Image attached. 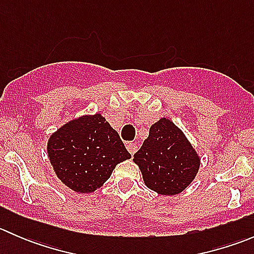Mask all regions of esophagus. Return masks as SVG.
<instances>
[{
  "label": "esophagus",
  "instance_id": "34e87169",
  "mask_svg": "<svg viewBox=\"0 0 254 254\" xmlns=\"http://www.w3.org/2000/svg\"><path fill=\"white\" fill-rule=\"evenodd\" d=\"M127 151H129V152L131 153V156H132L137 151V145L135 142H127Z\"/></svg>",
  "mask_w": 254,
  "mask_h": 254
}]
</instances>
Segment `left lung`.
<instances>
[{
  "label": "left lung",
  "mask_w": 254,
  "mask_h": 254,
  "mask_svg": "<svg viewBox=\"0 0 254 254\" xmlns=\"http://www.w3.org/2000/svg\"><path fill=\"white\" fill-rule=\"evenodd\" d=\"M143 182L162 195H176L195 178L200 158L175 123L161 118L150 127L148 137L134 155Z\"/></svg>",
  "instance_id": "left-lung-1"
}]
</instances>
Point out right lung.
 <instances>
[{
    "label": "right lung",
    "mask_w": 254,
    "mask_h": 254,
    "mask_svg": "<svg viewBox=\"0 0 254 254\" xmlns=\"http://www.w3.org/2000/svg\"><path fill=\"white\" fill-rule=\"evenodd\" d=\"M47 148L58 178L76 193L98 189L118 163L131 157L101 114L82 115L66 123L49 137Z\"/></svg>",
    "instance_id": "right-lung-1"
}]
</instances>
